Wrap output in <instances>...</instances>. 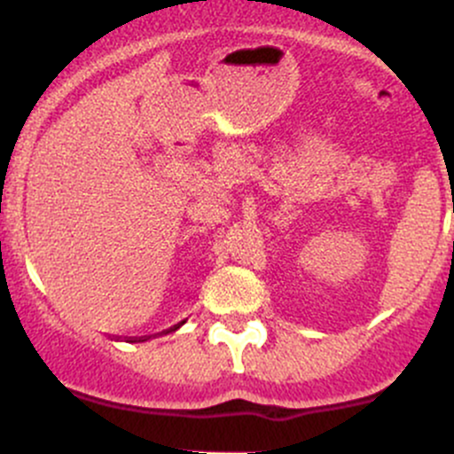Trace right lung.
<instances>
[{"label": "right lung", "instance_id": "1", "mask_svg": "<svg viewBox=\"0 0 454 454\" xmlns=\"http://www.w3.org/2000/svg\"><path fill=\"white\" fill-rule=\"evenodd\" d=\"M182 325H184V320H182V323H180V325H176V327H173V329H177V327H182Z\"/></svg>", "mask_w": 454, "mask_h": 454}]
</instances>
